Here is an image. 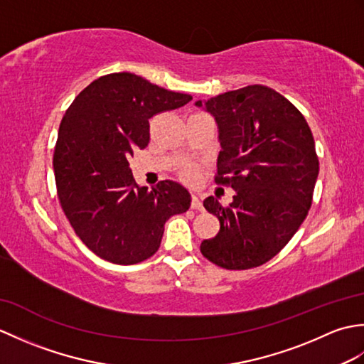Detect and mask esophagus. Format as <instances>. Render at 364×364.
I'll return each mask as SVG.
<instances>
[{"mask_svg":"<svg viewBox=\"0 0 364 364\" xmlns=\"http://www.w3.org/2000/svg\"><path fill=\"white\" fill-rule=\"evenodd\" d=\"M191 208H192V210H198V211L203 210V202H202V198H200V196H197V194L192 196Z\"/></svg>","mask_w":364,"mask_h":364,"instance_id":"34e87169","label":"esophagus"}]
</instances>
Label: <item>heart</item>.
<instances>
[{"mask_svg":"<svg viewBox=\"0 0 364 364\" xmlns=\"http://www.w3.org/2000/svg\"><path fill=\"white\" fill-rule=\"evenodd\" d=\"M181 176L184 178L186 181H192L196 178V168L191 167V166H186L183 170H181Z\"/></svg>","mask_w":364,"mask_h":364,"instance_id":"obj_1","label":"heart"}]
</instances>
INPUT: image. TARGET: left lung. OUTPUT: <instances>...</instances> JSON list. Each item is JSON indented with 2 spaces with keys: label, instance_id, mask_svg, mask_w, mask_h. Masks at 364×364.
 I'll list each match as a JSON object with an SVG mask.
<instances>
[{
  "label": "left lung",
  "instance_id": "1",
  "mask_svg": "<svg viewBox=\"0 0 364 364\" xmlns=\"http://www.w3.org/2000/svg\"><path fill=\"white\" fill-rule=\"evenodd\" d=\"M196 106L218 123L222 150L215 181L235 189L228 206L214 197L203 202L220 230L200 250L230 270L264 264L310 211L319 173L311 129L296 106L261 84L198 100Z\"/></svg>",
  "mask_w": 364,
  "mask_h": 364
}]
</instances>
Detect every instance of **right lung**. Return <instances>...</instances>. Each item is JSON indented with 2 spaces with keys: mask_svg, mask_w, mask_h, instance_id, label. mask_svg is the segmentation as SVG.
<instances>
[{
  "mask_svg": "<svg viewBox=\"0 0 364 364\" xmlns=\"http://www.w3.org/2000/svg\"><path fill=\"white\" fill-rule=\"evenodd\" d=\"M191 100L122 72L90 82L67 109L53 158L58 196L75 233L97 257L114 264L150 258L166 220L189 210L186 188L170 180L137 186L128 161L149 145L153 115Z\"/></svg>",
  "mask_w": 364,
  "mask_h": 364,
  "instance_id": "obj_1",
  "label": "right lung"
}]
</instances>
